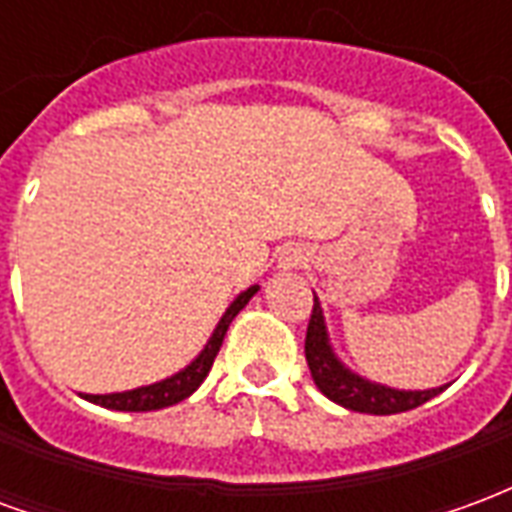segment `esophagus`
<instances>
[{
	"label": "esophagus",
	"mask_w": 512,
	"mask_h": 512,
	"mask_svg": "<svg viewBox=\"0 0 512 512\" xmlns=\"http://www.w3.org/2000/svg\"><path fill=\"white\" fill-rule=\"evenodd\" d=\"M307 257H304V252L301 249H288V252H282V257H279V268H296L299 263H304Z\"/></svg>",
	"instance_id": "esophagus-1"
}]
</instances>
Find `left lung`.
Masks as SVG:
<instances>
[{
	"instance_id": "8db88e82",
	"label": "left lung",
	"mask_w": 512,
	"mask_h": 512,
	"mask_svg": "<svg viewBox=\"0 0 512 512\" xmlns=\"http://www.w3.org/2000/svg\"><path fill=\"white\" fill-rule=\"evenodd\" d=\"M304 354L310 365L312 381L323 395L334 400L337 406L359 414H400L411 408L428 403L430 397L444 392V386L433 389H395V386L376 384L370 378L359 376L351 367L343 365V359L334 354L326 332V318H323L321 301L315 296L310 326H307V340H304Z\"/></svg>"
}]
</instances>
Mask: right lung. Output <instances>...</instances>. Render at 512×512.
Returning a JSON list of instances; mask_svg holds the SVG:
<instances>
[{"instance_id": "right-lung-1", "label": "right lung", "mask_w": 512, "mask_h": 512, "mask_svg": "<svg viewBox=\"0 0 512 512\" xmlns=\"http://www.w3.org/2000/svg\"><path fill=\"white\" fill-rule=\"evenodd\" d=\"M257 285L252 288H246L244 293H238L235 301L224 310L222 321L216 323V329H213L211 340L205 343L200 354L191 359L189 365L178 370L175 376L164 378V381H156V384H147V386H136V389H128V392H109V395H82L84 400H90L95 406H104L112 408V411H158V408H167L175 406L180 400H186L189 395L197 392V386L205 381V376L211 373L213 359L219 354V348L224 343V334L230 329V323L238 312L244 310L249 299L257 293Z\"/></svg>"}]
</instances>
